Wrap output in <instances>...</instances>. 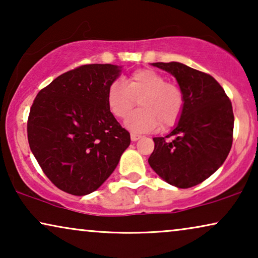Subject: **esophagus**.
<instances>
[{"mask_svg":"<svg viewBox=\"0 0 258 258\" xmlns=\"http://www.w3.org/2000/svg\"><path fill=\"white\" fill-rule=\"evenodd\" d=\"M130 139H132L133 142H136L137 140L141 139V136L137 135V134H132V135H130Z\"/></svg>","mask_w":258,"mask_h":258,"instance_id":"esophagus-1","label":"esophagus"}]
</instances>
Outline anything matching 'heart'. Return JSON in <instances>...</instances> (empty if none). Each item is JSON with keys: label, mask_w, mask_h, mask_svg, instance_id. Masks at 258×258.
I'll return each instance as SVG.
<instances>
[{"label": "heart", "mask_w": 258, "mask_h": 258, "mask_svg": "<svg viewBox=\"0 0 258 258\" xmlns=\"http://www.w3.org/2000/svg\"><path fill=\"white\" fill-rule=\"evenodd\" d=\"M137 101L141 109L125 119V126L134 133H149L158 125H174L184 105L181 89L151 69L137 70L128 77L125 84L114 81L108 88L107 105L116 118H125Z\"/></svg>", "instance_id": "heart-1"}]
</instances>
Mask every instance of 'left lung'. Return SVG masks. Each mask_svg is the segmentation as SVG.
Masks as SVG:
<instances>
[{
    "label": "left lung",
    "instance_id": "1",
    "mask_svg": "<svg viewBox=\"0 0 258 258\" xmlns=\"http://www.w3.org/2000/svg\"><path fill=\"white\" fill-rule=\"evenodd\" d=\"M171 74L184 98L179 119L165 137H154L149 162L169 184L191 188L224 163L232 144L234 112L223 88L213 76L179 62L151 63Z\"/></svg>",
    "mask_w": 258,
    "mask_h": 258
}]
</instances>
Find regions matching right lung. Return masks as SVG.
I'll list each match as a JSON object with an SVG mask.
<instances>
[{
    "mask_svg": "<svg viewBox=\"0 0 258 258\" xmlns=\"http://www.w3.org/2000/svg\"><path fill=\"white\" fill-rule=\"evenodd\" d=\"M122 67L86 64L52 81L37 94L28 118L31 153L63 191L84 196L117 167L130 134L107 105V91Z\"/></svg>",
    "mask_w": 258,
    "mask_h": 258,
    "instance_id": "obj_1",
    "label": "right lung"
}]
</instances>
